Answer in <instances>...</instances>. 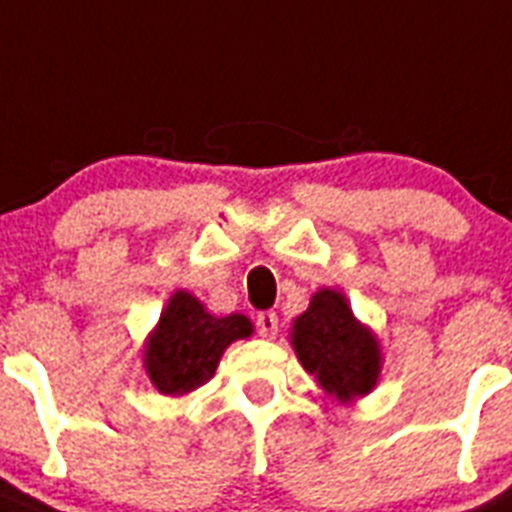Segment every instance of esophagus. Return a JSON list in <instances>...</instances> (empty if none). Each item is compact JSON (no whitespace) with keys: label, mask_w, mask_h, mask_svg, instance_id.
Here are the masks:
<instances>
[{"label":"esophagus","mask_w":512,"mask_h":512,"mask_svg":"<svg viewBox=\"0 0 512 512\" xmlns=\"http://www.w3.org/2000/svg\"><path fill=\"white\" fill-rule=\"evenodd\" d=\"M257 332L265 340H273L278 335V314L275 311H262V314H257Z\"/></svg>","instance_id":"34e87169"}]
</instances>
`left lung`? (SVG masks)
Listing matches in <instances>:
<instances>
[{"mask_svg":"<svg viewBox=\"0 0 512 512\" xmlns=\"http://www.w3.org/2000/svg\"><path fill=\"white\" fill-rule=\"evenodd\" d=\"M291 345L304 371L340 404H355L379 386V335L355 317L348 296L337 288H319L311 296L304 314L293 319Z\"/></svg>","mask_w":512,"mask_h":512,"instance_id":"8db88e82","label":"left lung"}]
</instances>
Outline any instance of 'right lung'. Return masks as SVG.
<instances>
[{"label": "right lung", "instance_id": "1", "mask_svg": "<svg viewBox=\"0 0 512 512\" xmlns=\"http://www.w3.org/2000/svg\"><path fill=\"white\" fill-rule=\"evenodd\" d=\"M252 332L244 314L216 317L198 296L177 288L144 340V371L159 394L185 397L213 379L231 342L247 340Z\"/></svg>", "mask_w": 512, "mask_h": 512}]
</instances>
